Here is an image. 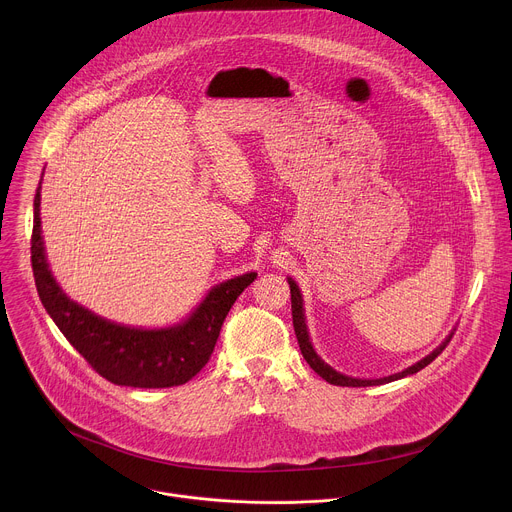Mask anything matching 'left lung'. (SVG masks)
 <instances>
[{
	"mask_svg": "<svg viewBox=\"0 0 512 512\" xmlns=\"http://www.w3.org/2000/svg\"><path fill=\"white\" fill-rule=\"evenodd\" d=\"M287 283H289V291H291V318H294V330H296V336H298V344H300V350L306 358V362L310 364V367L324 379L328 381L330 385H338V387H373V385H385V383H391V381H397V379H403V377H409V375H415L419 373L421 369H425L429 362H433L437 356L442 354V350L450 344L454 332L437 346L433 352H429L425 358H421L419 362L411 364V367H407L405 371L401 373H395L391 377H383V379H352V377H346L338 371H334L330 364H326L314 350L312 342H310V334H308V326H306V316H304V300H302V294H300V287L298 283L287 277Z\"/></svg>",
	"mask_w": 512,
	"mask_h": 512,
	"instance_id": "obj_1",
	"label": "left lung"
}]
</instances>
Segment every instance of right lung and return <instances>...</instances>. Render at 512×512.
<instances>
[{
	"label": "right lung",
	"mask_w": 512,
	"mask_h": 512,
	"mask_svg": "<svg viewBox=\"0 0 512 512\" xmlns=\"http://www.w3.org/2000/svg\"><path fill=\"white\" fill-rule=\"evenodd\" d=\"M32 269L42 306L64 338L103 379L137 389L178 387L200 373L229 310L257 277L251 271L218 283L188 320L172 328L143 330L109 322L66 298L52 277L40 229V188L34 196Z\"/></svg>",
	"instance_id": "add662e5"
}]
</instances>
